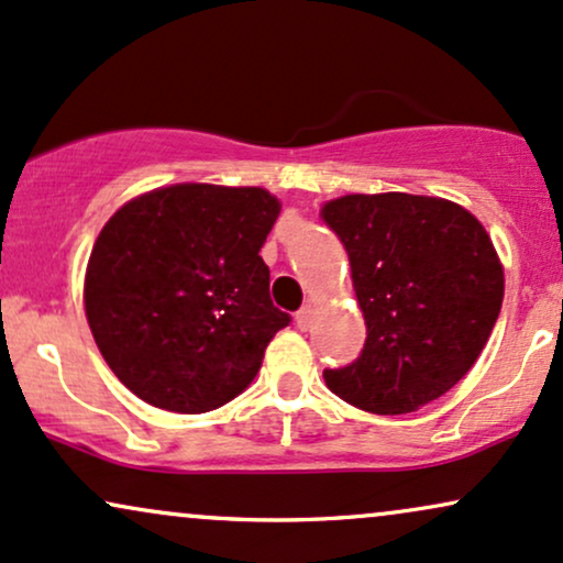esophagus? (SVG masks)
Returning <instances> with one entry per match:
<instances>
[{"instance_id": "1", "label": "esophagus", "mask_w": 563, "mask_h": 563, "mask_svg": "<svg viewBox=\"0 0 563 563\" xmlns=\"http://www.w3.org/2000/svg\"><path fill=\"white\" fill-rule=\"evenodd\" d=\"M311 320H314V307H311V303H307V307H301L299 311H296V328L299 330H309Z\"/></svg>"}]
</instances>
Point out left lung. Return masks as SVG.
Masks as SVG:
<instances>
[{"instance_id": "8db88e82", "label": "left lung", "mask_w": 563, "mask_h": 563, "mask_svg": "<svg viewBox=\"0 0 563 563\" xmlns=\"http://www.w3.org/2000/svg\"><path fill=\"white\" fill-rule=\"evenodd\" d=\"M322 220L349 252L367 341L324 369L338 398L409 415L449 393L483 354L504 301V267L475 214L411 194H351Z\"/></svg>"}]
</instances>
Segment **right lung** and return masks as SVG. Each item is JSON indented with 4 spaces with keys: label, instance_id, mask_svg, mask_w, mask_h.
Returning a JSON list of instances; mask_svg holds the SVG:
<instances>
[{
    "label": "right lung",
    "instance_id": "obj_1",
    "mask_svg": "<svg viewBox=\"0 0 563 563\" xmlns=\"http://www.w3.org/2000/svg\"><path fill=\"white\" fill-rule=\"evenodd\" d=\"M280 201L264 188L178 183L110 217L86 267L93 341L141 401L201 415L233 401L290 317L260 256Z\"/></svg>",
    "mask_w": 563,
    "mask_h": 563
}]
</instances>
